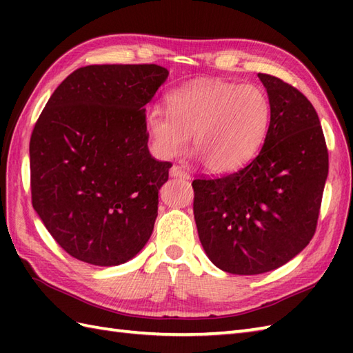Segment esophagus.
Wrapping results in <instances>:
<instances>
[{"label": "esophagus", "mask_w": 353, "mask_h": 353, "mask_svg": "<svg viewBox=\"0 0 353 353\" xmlns=\"http://www.w3.org/2000/svg\"><path fill=\"white\" fill-rule=\"evenodd\" d=\"M170 177H181V179H190L188 172H185L181 167H171L170 168Z\"/></svg>", "instance_id": "34e87169"}]
</instances>
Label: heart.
<instances>
[{"label":"heart","instance_id":"1","mask_svg":"<svg viewBox=\"0 0 353 353\" xmlns=\"http://www.w3.org/2000/svg\"><path fill=\"white\" fill-rule=\"evenodd\" d=\"M168 110L152 106L145 129L161 159L181 154L191 134L194 152L212 172L241 167L264 141L272 106L254 85L201 81L176 89L167 97Z\"/></svg>","mask_w":353,"mask_h":353}]
</instances>
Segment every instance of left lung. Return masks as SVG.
Segmentation results:
<instances>
[{
    "label": "left lung",
    "mask_w": 353,
    "mask_h": 353,
    "mask_svg": "<svg viewBox=\"0 0 353 353\" xmlns=\"http://www.w3.org/2000/svg\"><path fill=\"white\" fill-rule=\"evenodd\" d=\"M258 77L272 106L259 154L234 174L192 182L205 253L223 272L244 276L279 268L310 244L329 168L310 100L281 79Z\"/></svg>",
    "instance_id": "8db88e82"
}]
</instances>
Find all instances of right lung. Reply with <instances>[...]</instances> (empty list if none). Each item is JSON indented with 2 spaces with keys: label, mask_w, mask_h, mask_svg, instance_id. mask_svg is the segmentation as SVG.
<instances>
[{
  "label": "right lung",
  "mask_w": 353,
  "mask_h": 353,
  "mask_svg": "<svg viewBox=\"0 0 353 353\" xmlns=\"http://www.w3.org/2000/svg\"><path fill=\"white\" fill-rule=\"evenodd\" d=\"M167 79L159 65H89L45 104L30 139L32 200L72 258L119 265L152 236L171 163L148 152L145 104Z\"/></svg>",
  "instance_id": "add662e5"
}]
</instances>
